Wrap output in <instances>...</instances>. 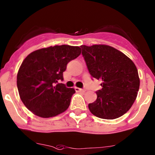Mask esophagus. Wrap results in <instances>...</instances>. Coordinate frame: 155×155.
Masks as SVG:
<instances>
[{
	"mask_svg": "<svg viewBox=\"0 0 155 155\" xmlns=\"http://www.w3.org/2000/svg\"><path fill=\"white\" fill-rule=\"evenodd\" d=\"M75 90L76 91H80V92H85L86 91V89H84V88H79V87H75Z\"/></svg>",
	"mask_w": 155,
	"mask_h": 155,
	"instance_id": "34e87169",
	"label": "esophagus"
}]
</instances>
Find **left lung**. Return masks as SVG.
Listing matches in <instances>:
<instances>
[{
  "label": "left lung",
  "mask_w": 155,
  "mask_h": 155,
  "mask_svg": "<svg viewBox=\"0 0 155 155\" xmlns=\"http://www.w3.org/2000/svg\"><path fill=\"white\" fill-rule=\"evenodd\" d=\"M82 54L93 79H100L102 88L97 100L88 105L94 116L114 120L132 106L140 87L138 71L124 53L107 45H82Z\"/></svg>",
  "instance_id": "obj_1"
}]
</instances>
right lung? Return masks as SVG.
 <instances>
[{
	"instance_id": "1",
	"label": "right lung",
	"mask_w": 155,
	"mask_h": 155,
	"mask_svg": "<svg viewBox=\"0 0 155 155\" xmlns=\"http://www.w3.org/2000/svg\"><path fill=\"white\" fill-rule=\"evenodd\" d=\"M79 47L61 45L35 50L25 58L17 75L20 98L34 114L44 118L65 111L75 94L63 81L67 64L80 55Z\"/></svg>"
}]
</instances>
